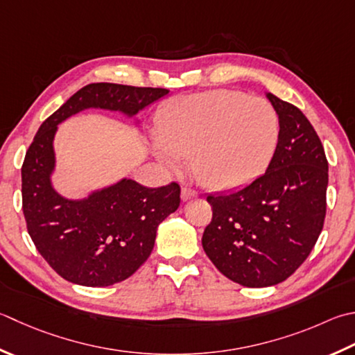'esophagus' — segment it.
Returning a JSON list of instances; mask_svg holds the SVG:
<instances>
[{"mask_svg": "<svg viewBox=\"0 0 355 355\" xmlns=\"http://www.w3.org/2000/svg\"><path fill=\"white\" fill-rule=\"evenodd\" d=\"M197 196H198V192L196 189H192V187H183L182 189V200L183 201L197 198Z\"/></svg>", "mask_w": 355, "mask_h": 355, "instance_id": "34e87169", "label": "esophagus"}]
</instances>
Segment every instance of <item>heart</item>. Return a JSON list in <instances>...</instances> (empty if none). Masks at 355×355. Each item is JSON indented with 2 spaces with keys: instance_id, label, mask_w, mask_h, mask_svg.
<instances>
[{
  "instance_id": "obj_1",
  "label": "heart",
  "mask_w": 355,
  "mask_h": 355,
  "mask_svg": "<svg viewBox=\"0 0 355 355\" xmlns=\"http://www.w3.org/2000/svg\"><path fill=\"white\" fill-rule=\"evenodd\" d=\"M157 155L171 168L191 158L198 182L211 189H234L260 175L280 140L272 104L239 90L186 95L158 118Z\"/></svg>"
}]
</instances>
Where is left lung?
Listing matches in <instances>:
<instances>
[{"label":"left lung","instance_id":"obj_1","mask_svg":"<svg viewBox=\"0 0 355 355\" xmlns=\"http://www.w3.org/2000/svg\"><path fill=\"white\" fill-rule=\"evenodd\" d=\"M280 140L266 172L225 196H207L212 220L201 245L229 280L248 288L284 282L308 259L326 215L328 159L317 132L294 104L266 94Z\"/></svg>","mask_w":355,"mask_h":355}]
</instances>
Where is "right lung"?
Returning a JSON list of instances; mask_svg holds the SVG:
<instances>
[{"label":"right lung","instance_id":"obj_1","mask_svg":"<svg viewBox=\"0 0 355 355\" xmlns=\"http://www.w3.org/2000/svg\"><path fill=\"white\" fill-rule=\"evenodd\" d=\"M168 89L92 83L73 94L41 124L21 168L23 212L33 245L62 279L81 286L126 280L148 260L157 227L180 206V186L146 187L134 180L67 200L52 187L53 137L66 118L89 107L135 116Z\"/></svg>","mask_w":355,"mask_h":355}]
</instances>
